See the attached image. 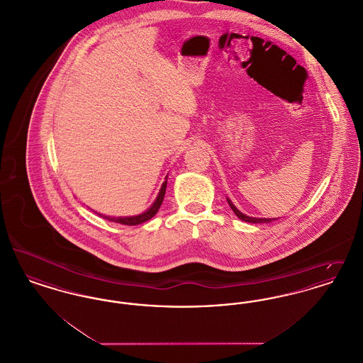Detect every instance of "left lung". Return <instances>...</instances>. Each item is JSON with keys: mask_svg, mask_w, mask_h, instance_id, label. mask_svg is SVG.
<instances>
[{"mask_svg": "<svg viewBox=\"0 0 363 363\" xmlns=\"http://www.w3.org/2000/svg\"><path fill=\"white\" fill-rule=\"evenodd\" d=\"M227 201H228V206L231 207V209L234 211V213L241 219V220H243V222H249V223H269L271 220H275V219H257V218H250V216H246V215H243L242 212H240L238 209H237V207L227 199Z\"/></svg>", "mask_w": 363, "mask_h": 363, "instance_id": "left-lung-1", "label": "left lung"}]
</instances>
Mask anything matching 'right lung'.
Returning a JSON list of instances; mask_svg holds the SVG:
<instances>
[{"instance_id":"add662e5","label":"right lung","mask_w":363,"mask_h":363,"mask_svg":"<svg viewBox=\"0 0 363 363\" xmlns=\"http://www.w3.org/2000/svg\"><path fill=\"white\" fill-rule=\"evenodd\" d=\"M166 186H167V181L163 182L162 189L159 191V196L156 197L155 203L151 206V208H148L144 213H141V215H138V216H128V218H111V216H104V215H101V213H98V215H101L102 218L110 220V222H116V223H121V225H140V223H144V222L150 220L151 218H154L156 215V212L159 211V208H160L162 203H163V199H164Z\"/></svg>"}]
</instances>
